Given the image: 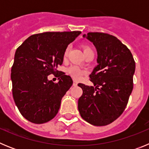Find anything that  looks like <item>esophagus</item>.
Instances as JSON below:
<instances>
[{
  "mask_svg": "<svg viewBox=\"0 0 149 149\" xmlns=\"http://www.w3.org/2000/svg\"><path fill=\"white\" fill-rule=\"evenodd\" d=\"M77 85V81L76 80H73V86H76Z\"/></svg>",
  "mask_w": 149,
  "mask_h": 149,
  "instance_id": "34e87169",
  "label": "esophagus"
}]
</instances>
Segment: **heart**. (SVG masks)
<instances>
[{
    "label": "heart",
    "mask_w": 149,
    "mask_h": 149,
    "mask_svg": "<svg viewBox=\"0 0 149 149\" xmlns=\"http://www.w3.org/2000/svg\"><path fill=\"white\" fill-rule=\"evenodd\" d=\"M83 48H84V52H86V51H89V50H92L91 49L90 47H89V45H83ZM65 55L67 54V51H65ZM68 73L70 74L72 76V77H74V78H76V79L80 78V77H82L84 74H85L84 70H83L82 68H81L80 67L76 66V65L71 66L70 68L68 69Z\"/></svg>",
    "instance_id": "b5f03b06"
}]
</instances>
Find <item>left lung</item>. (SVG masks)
<instances>
[{"label":"left lung","instance_id":"obj_1","mask_svg":"<svg viewBox=\"0 0 149 149\" xmlns=\"http://www.w3.org/2000/svg\"><path fill=\"white\" fill-rule=\"evenodd\" d=\"M97 50L98 65L89 75L94 86L78 84L81 117L91 125L104 126L118 119L125 109L133 90L135 61L127 46L114 36L88 33L83 36Z\"/></svg>","mask_w":149,"mask_h":149}]
</instances>
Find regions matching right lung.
I'll return each instance as SVG.
<instances>
[{
	"label": "right lung",
	"mask_w": 149,
	"mask_h": 149,
	"mask_svg": "<svg viewBox=\"0 0 149 149\" xmlns=\"http://www.w3.org/2000/svg\"><path fill=\"white\" fill-rule=\"evenodd\" d=\"M81 33L71 31L34 34L17 48L11 69L13 95L19 112L29 122L45 123L58 113L62 98L73 81L57 67L63 64L68 45ZM51 73L58 74V82L48 81Z\"/></svg>",
	"instance_id": "obj_1"
}]
</instances>
